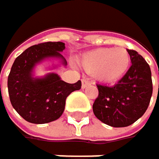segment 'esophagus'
Wrapping results in <instances>:
<instances>
[{"label": "esophagus", "instance_id": "esophagus-1", "mask_svg": "<svg viewBox=\"0 0 159 159\" xmlns=\"http://www.w3.org/2000/svg\"><path fill=\"white\" fill-rule=\"evenodd\" d=\"M90 84H91V83H90L87 80H85V79H82V80H81V87H82V88H86L87 86L90 85Z\"/></svg>", "mask_w": 159, "mask_h": 159}]
</instances>
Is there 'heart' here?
<instances>
[{"label": "heart", "instance_id": "1", "mask_svg": "<svg viewBox=\"0 0 159 159\" xmlns=\"http://www.w3.org/2000/svg\"><path fill=\"white\" fill-rule=\"evenodd\" d=\"M88 74H93L102 82H114L120 80L130 64V57L125 48H99L83 53L79 60Z\"/></svg>", "mask_w": 159, "mask_h": 159}]
</instances>
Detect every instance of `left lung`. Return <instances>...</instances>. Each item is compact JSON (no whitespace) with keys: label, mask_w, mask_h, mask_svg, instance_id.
Instances as JSON below:
<instances>
[{"label":"left lung","mask_w":159,"mask_h":159,"mask_svg":"<svg viewBox=\"0 0 159 159\" xmlns=\"http://www.w3.org/2000/svg\"><path fill=\"white\" fill-rule=\"evenodd\" d=\"M131 66L113 86L97 84L99 96L93 112L103 124L124 128L136 122L146 112L152 94L149 64L136 51L128 50Z\"/></svg>","instance_id":"left-lung-1"}]
</instances>
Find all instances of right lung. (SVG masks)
I'll list each match as a JSON object with an SVG mask.
<instances>
[{
	"instance_id": "obj_1",
	"label": "right lung",
	"mask_w": 159,
	"mask_h": 159,
	"mask_svg": "<svg viewBox=\"0 0 159 159\" xmlns=\"http://www.w3.org/2000/svg\"><path fill=\"white\" fill-rule=\"evenodd\" d=\"M63 42H46L34 45L23 52L15 59L7 79L11 105L20 116L32 124H46L57 120L65 108L66 98L73 91L80 90L81 81L67 83L56 73L44 77L34 76L36 65L45 60L57 59L66 66L61 52ZM58 65H52V69Z\"/></svg>"
}]
</instances>
